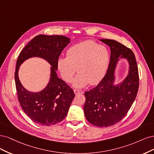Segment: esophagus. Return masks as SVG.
Returning a JSON list of instances; mask_svg holds the SVG:
<instances>
[{
	"instance_id": "34e87169",
	"label": "esophagus",
	"mask_w": 154,
	"mask_h": 154,
	"mask_svg": "<svg viewBox=\"0 0 154 154\" xmlns=\"http://www.w3.org/2000/svg\"><path fill=\"white\" fill-rule=\"evenodd\" d=\"M73 91H74V93H75V95H77V94H79V93H83L82 91L79 90H77V89H74Z\"/></svg>"
}]
</instances>
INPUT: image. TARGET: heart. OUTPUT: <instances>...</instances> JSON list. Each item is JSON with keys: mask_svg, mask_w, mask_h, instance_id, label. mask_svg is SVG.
Listing matches in <instances>:
<instances>
[{"mask_svg": "<svg viewBox=\"0 0 154 154\" xmlns=\"http://www.w3.org/2000/svg\"><path fill=\"white\" fill-rule=\"evenodd\" d=\"M109 63L110 53L107 47L86 40L69 48L66 57L58 59L57 68L63 80L68 83L72 81L77 70L73 86L82 88L89 83L95 85L100 82L106 75Z\"/></svg>", "mask_w": 154, "mask_h": 154, "instance_id": "1", "label": "heart"}]
</instances>
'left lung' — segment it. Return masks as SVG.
I'll list each match as a JSON object with an SVG mask.
<instances>
[{"label": "left lung", "instance_id": "left-lung-1", "mask_svg": "<svg viewBox=\"0 0 154 154\" xmlns=\"http://www.w3.org/2000/svg\"><path fill=\"white\" fill-rule=\"evenodd\" d=\"M100 40L110 47L109 66L100 82L84 93V112L92 125L108 127L120 122L130 109L138 91L139 72L136 57L129 48L113 39ZM120 56L128 60L130 73L120 85L113 86V72Z\"/></svg>", "mask_w": 154, "mask_h": 154}]
</instances>
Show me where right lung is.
I'll use <instances>...</instances> for the list:
<instances>
[{
	"mask_svg": "<svg viewBox=\"0 0 154 154\" xmlns=\"http://www.w3.org/2000/svg\"><path fill=\"white\" fill-rule=\"evenodd\" d=\"M70 42V38L61 35L39 34L28 43L18 56L14 72L18 100L27 116L39 125L49 126L61 122L67 115L75 97L72 89L58 78L56 73L59 57ZM31 57L43 58L52 66L50 81L43 91L38 93L26 91L17 75L20 64Z\"/></svg>",
	"mask_w": 154,
	"mask_h": 154,
	"instance_id": "obj_1",
	"label": "right lung"
}]
</instances>
